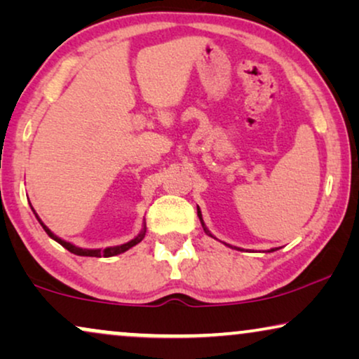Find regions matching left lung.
Masks as SVG:
<instances>
[{
  "label": "left lung",
  "instance_id": "obj_1",
  "mask_svg": "<svg viewBox=\"0 0 359 359\" xmlns=\"http://www.w3.org/2000/svg\"><path fill=\"white\" fill-rule=\"evenodd\" d=\"M198 215H199V219H201V224H203V229H204V232L205 233H209V230L205 229V225H204V222H203V215H201V210H199V208H198ZM210 235V233H209ZM210 237H212V235H210ZM271 252H274V248L271 250Z\"/></svg>",
  "mask_w": 359,
  "mask_h": 359
}]
</instances>
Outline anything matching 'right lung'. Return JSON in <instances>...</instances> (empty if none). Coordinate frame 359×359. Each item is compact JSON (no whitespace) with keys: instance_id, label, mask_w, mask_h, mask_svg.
I'll use <instances>...</instances> for the list:
<instances>
[{"instance_id":"obj_1","label":"right lung","mask_w":359,"mask_h":359,"mask_svg":"<svg viewBox=\"0 0 359 359\" xmlns=\"http://www.w3.org/2000/svg\"><path fill=\"white\" fill-rule=\"evenodd\" d=\"M37 219H39V217H37ZM39 222H41V225L43 227V230H46V232H47L48 237L53 238V240H55V242L60 243L63 248L68 250V252L78 255V257H97V258H101V257H104V258H107V257H116V255L124 253V252H127V250H129V248L134 247V245L140 243L142 240H144V237H145V227H144V230H142V232H140L139 235H137V237H135L134 240H130V242H127V243H124V245H117V247H109V248H104V250H86V248H78V247H75V245H72V243L65 242V240L58 238L57 235H53V233L50 232V230H48V229L46 227V225L42 224L41 219H39Z\"/></svg>"}]
</instances>
